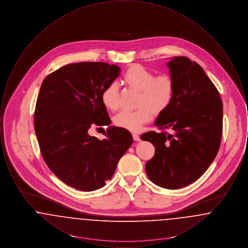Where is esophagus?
I'll return each mask as SVG.
<instances>
[{
  "instance_id": "obj_1",
  "label": "esophagus",
  "mask_w": 248,
  "mask_h": 248,
  "mask_svg": "<svg viewBox=\"0 0 248 248\" xmlns=\"http://www.w3.org/2000/svg\"><path fill=\"white\" fill-rule=\"evenodd\" d=\"M133 139L136 141H140V136L138 134H133Z\"/></svg>"
}]
</instances>
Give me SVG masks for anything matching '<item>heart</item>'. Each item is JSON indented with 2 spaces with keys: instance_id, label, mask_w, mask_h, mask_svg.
Masks as SVG:
<instances>
[{
  "instance_id": "1",
  "label": "heart",
  "mask_w": 248,
  "mask_h": 248,
  "mask_svg": "<svg viewBox=\"0 0 248 248\" xmlns=\"http://www.w3.org/2000/svg\"><path fill=\"white\" fill-rule=\"evenodd\" d=\"M123 82L130 88L140 90L137 106L134 110H123L114 119L115 124L133 132L154 118V113L160 114L171 105L175 95V81L167 73L155 75L139 64L128 67L123 74ZM101 100L108 109L115 111L120 106L118 84L109 83L101 93Z\"/></svg>"
}]
</instances>
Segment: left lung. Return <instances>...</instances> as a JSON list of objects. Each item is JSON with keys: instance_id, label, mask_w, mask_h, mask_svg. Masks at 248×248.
I'll list each match as a JSON object with an SVG mask.
<instances>
[{"instance_id": "1", "label": "left lung", "mask_w": 248, "mask_h": 248, "mask_svg": "<svg viewBox=\"0 0 248 248\" xmlns=\"http://www.w3.org/2000/svg\"><path fill=\"white\" fill-rule=\"evenodd\" d=\"M167 66L175 81L174 99L156 119L161 132L150 131L140 139L155 147L154 157L145 165L147 176L162 188L177 189L197 180L216 158L222 137L223 105L198 63L176 57Z\"/></svg>"}]
</instances>
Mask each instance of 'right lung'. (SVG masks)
Returning a JSON list of instances; mask_svg holds the SVG:
<instances>
[{"instance_id":"right-lung-1","label":"right lung","mask_w":248,"mask_h":248,"mask_svg":"<svg viewBox=\"0 0 248 248\" xmlns=\"http://www.w3.org/2000/svg\"><path fill=\"white\" fill-rule=\"evenodd\" d=\"M120 68L104 62H80L46 77L34 111V130L42 156L65 184L92 191L106 185L119 160L133 143L128 130L109 126L104 140L91 137L93 126L110 124L101 93Z\"/></svg>"}]
</instances>
